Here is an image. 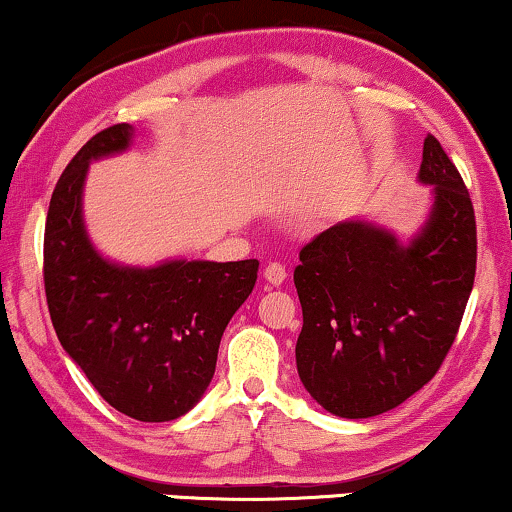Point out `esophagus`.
Returning a JSON list of instances; mask_svg holds the SVG:
<instances>
[{
    "mask_svg": "<svg viewBox=\"0 0 512 512\" xmlns=\"http://www.w3.org/2000/svg\"><path fill=\"white\" fill-rule=\"evenodd\" d=\"M263 277L270 286H282L286 279V268L282 263H268L263 270Z\"/></svg>",
    "mask_w": 512,
    "mask_h": 512,
    "instance_id": "esophagus-1",
    "label": "esophagus"
}]
</instances>
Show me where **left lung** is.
<instances>
[{
  "label": "left lung",
  "instance_id": "1",
  "mask_svg": "<svg viewBox=\"0 0 512 512\" xmlns=\"http://www.w3.org/2000/svg\"><path fill=\"white\" fill-rule=\"evenodd\" d=\"M417 179L431 186V207L408 242L380 223L347 219L300 249L296 366L335 417L382 415L422 389L450 352L473 291V202L433 135Z\"/></svg>",
  "mask_w": 512,
  "mask_h": 512
}]
</instances>
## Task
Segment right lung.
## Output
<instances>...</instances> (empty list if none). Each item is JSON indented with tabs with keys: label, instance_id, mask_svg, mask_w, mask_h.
<instances>
[{
	"label": "right lung",
	"instance_id": "obj_1",
	"mask_svg": "<svg viewBox=\"0 0 512 512\" xmlns=\"http://www.w3.org/2000/svg\"><path fill=\"white\" fill-rule=\"evenodd\" d=\"M111 125L83 144L55 184L44 233V284L58 340L111 408L139 422L186 415L214 377L221 335L254 291L258 261L172 258L151 268L104 258L83 221L93 160L130 149Z\"/></svg>",
	"mask_w": 512,
	"mask_h": 512
}]
</instances>
